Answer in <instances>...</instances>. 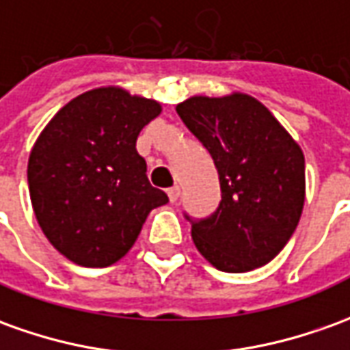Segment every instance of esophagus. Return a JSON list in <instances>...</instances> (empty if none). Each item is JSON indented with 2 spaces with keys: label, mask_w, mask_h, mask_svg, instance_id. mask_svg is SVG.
I'll return each instance as SVG.
<instances>
[{
  "label": "esophagus",
  "mask_w": 350,
  "mask_h": 350,
  "mask_svg": "<svg viewBox=\"0 0 350 350\" xmlns=\"http://www.w3.org/2000/svg\"><path fill=\"white\" fill-rule=\"evenodd\" d=\"M167 196H170L171 204H175V202H177V200H179V196H180L179 187H171V189H167Z\"/></svg>",
  "instance_id": "34e87169"
}]
</instances>
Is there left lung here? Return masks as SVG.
Listing matches in <instances>:
<instances>
[{"label":"left lung","mask_w":350,"mask_h":350,"mask_svg":"<svg viewBox=\"0 0 350 350\" xmlns=\"http://www.w3.org/2000/svg\"><path fill=\"white\" fill-rule=\"evenodd\" d=\"M221 183L219 207L192 219L198 252L223 272H247L288 244L305 204V156L278 120L250 95L192 97L177 105Z\"/></svg>","instance_id":"1"}]
</instances>
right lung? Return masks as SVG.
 <instances>
[{
    "instance_id": "obj_1",
    "label": "right lung",
    "mask_w": 350,
    "mask_h": 350,
    "mask_svg": "<svg viewBox=\"0 0 350 350\" xmlns=\"http://www.w3.org/2000/svg\"><path fill=\"white\" fill-rule=\"evenodd\" d=\"M156 100L100 88L62 106L33 144L28 187L55 250L81 267H110L131 250L167 194L146 177L137 137L160 114Z\"/></svg>"
}]
</instances>
